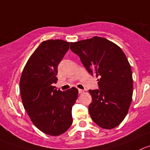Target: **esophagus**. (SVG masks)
<instances>
[{
	"label": "esophagus",
	"mask_w": 150,
	"mask_h": 150,
	"mask_svg": "<svg viewBox=\"0 0 150 150\" xmlns=\"http://www.w3.org/2000/svg\"><path fill=\"white\" fill-rule=\"evenodd\" d=\"M83 92H84V90H83V89H78V93H79V94H82Z\"/></svg>",
	"instance_id": "obj_1"
}]
</instances>
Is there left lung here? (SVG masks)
Wrapping results in <instances>:
<instances>
[{
  "instance_id": "8db88e82",
  "label": "left lung",
  "mask_w": 150,
  "mask_h": 150,
  "mask_svg": "<svg viewBox=\"0 0 150 150\" xmlns=\"http://www.w3.org/2000/svg\"><path fill=\"white\" fill-rule=\"evenodd\" d=\"M86 70L99 77L98 89H89L92 121L103 129L119 125L127 115L133 90L132 73L127 56L115 43L100 37L71 43Z\"/></svg>"
}]
</instances>
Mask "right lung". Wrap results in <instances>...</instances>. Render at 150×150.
I'll return each mask as SVG.
<instances>
[{"label": "right lung", "mask_w": 150, "mask_h": 150, "mask_svg": "<svg viewBox=\"0 0 150 150\" xmlns=\"http://www.w3.org/2000/svg\"><path fill=\"white\" fill-rule=\"evenodd\" d=\"M69 48L63 40L43 41L28 60L20 80L23 107L34 125L43 133L58 136L72 124V108L78 98L75 87L57 89L58 67Z\"/></svg>", "instance_id": "1"}]
</instances>
